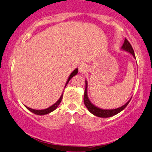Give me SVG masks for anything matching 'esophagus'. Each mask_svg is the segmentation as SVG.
Instances as JSON below:
<instances>
[{"mask_svg": "<svg viewBox=\"0 0 152 152\" xmlns=\"http://www.w3.org/2000/svg\"><path fill=\"white\" fill-rule=\"evenodd\" d=\"M88 70V66L85 64H81L79 65V72L81 73H85Z\"/></svg>", "mask_w": 152, "mask_h": 152, "instance_id": "34e87169", "label": "esophagus"}]
</instances>
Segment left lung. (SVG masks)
I'll use <instances>...</instances> for the list:
<instances>
[{"mask_svg": "<svg viewBox=\"0 0 152 152\" xmlns=\"http://www.w3.org/2000/svg\"><path fill=\"white\" fill-rule=\"evenodd\" d=\"M122 49L126 51V52H129L134 56V58L135 57V54H134V49H133L132 47H131V44L129 43V41L127 40L126 39H125L124 40V43L122 46ZM88 83L87 81L85 80V93H84V103L85 105V106L87 107V108L88 109V110L91 113H93V115H96L98 117H101V118H108V117H111L113 116V115H116L118 113H120L121 111H122L127 106V105L129 104V102H130L131 100H129V101L127 102L125 105H124L123 106L120 107L118 108H115V109H110V110H105V109H101L99 108L98 107L95 106L93 103H91V102L90 101V100L88 99V94H87V89H88Z\"/></svg>", "mask_w": 152, "mask_h": 152, "instance_id": "1", "label": "left lung"}]
</instances>
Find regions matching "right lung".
<instances>
[{
	"label": "right lung",
	"mask_w": 152,
	"mask_h": 152,
	"mask_svg": "<svg viewBox=\"0 0 152 152\" xmlns=\"http://www.w3.org/2000/svg\"><path fill=\"white\" fill-rule=\"evenodd\" d=\"M77 72H78V69H75L74 71L72 72L71 73L70 75H69V78H68L67 83H66L65 86H64V88H65V87L67 86V83H69V80H70L71 78H72L73 77H74L75 75H76L77 74ZM62 95H61L60 98H59V100H57V103H55L54 104V105H52V106H50V107H49V108H47V109H44V110H34V109L30 108H28V107H27V106H26V108L28 109V110H29L31 112H32V113H34V114H37V115H46V114H48V113H51V112H52V111H53V110H54L56 108H57L58 105H59V103H60L61 101H62Z\"/></svg>",
	"instance_id": "right-lung-1"
}]
</instances>
